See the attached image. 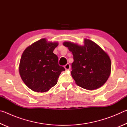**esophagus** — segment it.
Returning a JSON list of instances; mask_svg holds the SVG:
<instances>
[{
    "mask_svg": "<svg viewBox=\"0 0 127 127\" xmlns=\"http://www.w3.org/2000/svg\"><path fill=\"white\" fill-rule=\"evenodd\" d=\"M64 68L65 69V70H69L70 69V64L69 63H67L66 64V65L64 66Z\"/></svg>",
    "mask_w": 127,
    "mask_h": 127,
    "instance_id": "esophagus-1",
    "label": "esophagus"
}]
</instances>
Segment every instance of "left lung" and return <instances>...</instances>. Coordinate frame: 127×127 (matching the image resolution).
<instances>
[{
    "label": "left lung",
    "mask_w": 127,
    "mask_h": 127,
    "mask_svg": "<svg viewBox=\"0 0 127 127\" xmlns=\"http://www.w3.org/2000/svg\"><path fill=\"white\" fill-rule=\"evenodd\" d=\"M63 44L73 55L71 75L77 85L93 90L104 85L110 76L111 68L110 57L106 52L95 42L86 38L83 46L69 41Z\"/></svg>",
    "instance_id": "1"
}]
</instances>
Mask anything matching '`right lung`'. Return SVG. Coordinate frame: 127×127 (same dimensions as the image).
Returning a JSON list of instances; mask_svg holds the SVG:
<instances>
[{
	"instance_id": "add662e5",
	"label": "right lung",
	"mask_w": 127,
	"mask_h": 127,
	"mask_svg": "<svg viewBox=\"0 0 127 127\" xmlns=\"http://www.w3.org/2000/svg\"><path fill=\"white\" fill-rule=\"evenodd\" d=\"M58 45L42 38L25 49L21 57L19 72L23 82L32 91L45 92L57 84L59 75L65 69L58 64L53 53Z\"/></svg>"
}]
</instances>
